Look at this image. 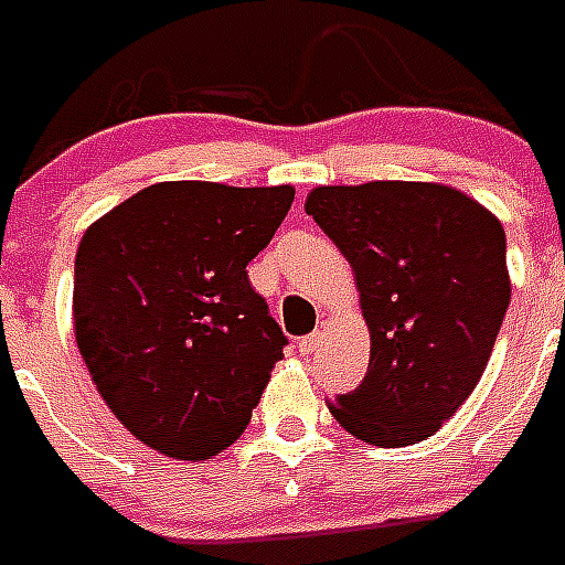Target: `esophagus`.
<instances>
[{
  "mask_svg": "<svg viewBox=\"0 0 565 565\" xmlns=\"http://www.w3.org/2000/svg\"><path fill=\"white\" fill-rule=\"evenodd\" d=\"M318 344H320V338L311 332V335H303L300 341H297V350H300L303 355H311L315 350H318Z\"/></svg>",
  "mask_w": 565,
  "mask_h": 565,
  "instance_id": "obj_1",
  "label": "esophagus"
}]
</instances>
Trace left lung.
I'll use <instances>...</instances> for the list:
<instances>
[{
  "mask_svg": "<svg viewBox=\"0 0 565 565\" xmlns=\"http://www.w3.org/2000/svg\"><path fill=\"white\" fill-rule=\"evenodd\" d=\"M306 212L355 270L370 367L332 417L364 444L426 440L484 373L511 303L502 224L452 186H318Z\"/></svg>",
  "mask_w": 565,
  "mask_h": 565,
  "instance_id": "8db88e82",
  "label": "left lung"
}]
</instances>
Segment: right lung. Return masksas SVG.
<instances>
[{
    "mask_svg": "<svg viewBox=\"0 0 565 565\" xmlns=\"http://www.w3.org/2000/svg\"><path fill=\"white\" fill-rule=\"evenodd\" d=\"M291 201V186L171 180L81 238V359L113 414L157 452L204 461L250 423L288 338L245 268Z\"/></svg>",
    "mask_w": 565,
    "mask_h": 565,
    "instance_id": "1",
    "label": "right lung"
}]
</instances>
